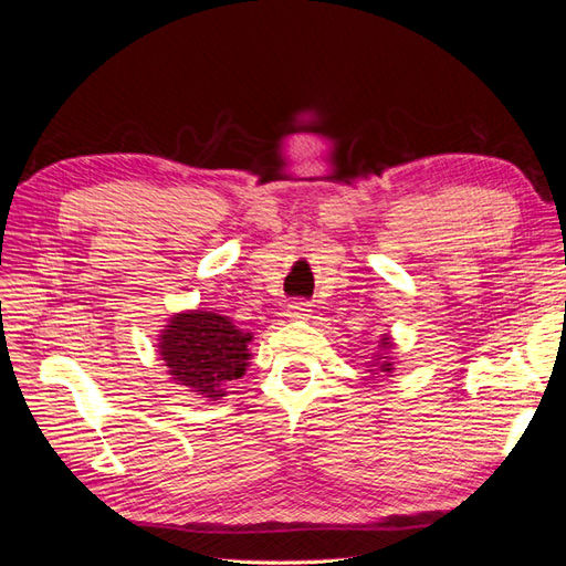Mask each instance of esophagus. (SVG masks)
<instances>
[{
  "instance_id": "1",
  "label": "esophagus",
  "mask_w": 566,
  "mask_h": 566,
  "mask_svg": "<svg viewBox=\"0 0 566 566\" xmlns=\"http://www.w3.org/2000/svg\"><path fill=\"white\" fill-rule=\"evenodd\" d=\"M285 312L293 321H306V318H312V304L310 302H290Z\"/></svg>"
}]
</instances>
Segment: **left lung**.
Returning <instances> with one entry per match:
<instances>
[{"label":"left lung","mask_w":566,"mask_h":566,"mask_svg":"<svg viewBox=\"0 0 566 566\" xmlns=\"http://www.w3.org/2000/svg\"><path fill=\"white\" fill-rule=\"evenodd\" d=\"M394 347H397V342H394L389 333H385L378 339V352L370 356V361H366V368L373 378H382V375L394 373V361H397V358H394Z\"/></svg>","instance_id":"1"}]
</instances>
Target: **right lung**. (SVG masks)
Returning a JSON list of instances; mask_svg holds the SVG:
<instances>
[{"instance_id": "1", "label": "right lung", "mask_w": 566, "mask_h": 566, "mask_svg": "<svg viewBox=\"0 0 566 566\" xmlns=\"http://www.w3.org/2000/svg\"><path fill=\"white\" fill-rule=\"evenodd\" d=\"M250 342L252 333L217 310H186L163 325L156 347L169 380L200 399L219 401L227 397L229 382L245 375L252 358Z\"/></svg>"}]
</instances>
